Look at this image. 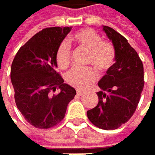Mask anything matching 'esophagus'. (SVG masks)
<instances>
[{"mask_svg": "<svg viewBox=\"0 0 155 155\" xmlns=\"http://www.w3.org/2000/svg\"><path fill=\"white\" fill-rule=\"evenodd\" d=\"M76 94H77V95H79V96H83V95L84 94V93L82 92V91H80V90H77Z\"/></svg>", "mask_w": 155, "mask_h": 155, "instance_id": "34e87169", "label": "esophagus"}]
</instances>
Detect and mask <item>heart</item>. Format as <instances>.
Here are the masks:
<instances>
[{"mask_svg": "<svg viewBox=\"0 0 155 155\" xmlns=\"http://www.w3.org/2000/svg\"><path fill=\"white\" fill-rule=\"evenodd\" d=\"M69 42L74 43L78 47L88 51L87 64L94 66L99 71H104L109 69L115 57L114 46L106 41H103L101 35L92 30L84 29L73 34ZM55 60L60 69H66L71 61L70 47L66 41H62L57 48ZM97 79V74L92 68L88 69H71L65 76L68 84L79 90L87 89Z\"/></svg>", "mask_w": 155, "mask_h": 155, "instance_id": "obj_1", "label": "heart"}]
</instances>
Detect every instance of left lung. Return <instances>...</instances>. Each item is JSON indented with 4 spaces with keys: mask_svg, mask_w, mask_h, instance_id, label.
<instances>
[{
    "mask_svg": "<svg viewBox=\"0 0 155 155\" xmlns=\"http://www.w3.org/2000/svg\"><path fill=\"white\" fill-rule=\"evenodd\" d=\"M115 51V62L99 81L98 104L87 111L90 122L104 130H114L128 122L139 104L144 85L143 65L126 38L104 26Z\"/></svg>",
    "mask_w": 155,
    "mask_h": 155,
    "instance_id": "left-lung-1",
    "label": "left lung"
}]
</instances>
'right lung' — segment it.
Masks as SVG:
<instances>
[{
  "label": "right lung",
  "mask_w": 155,
  "mask_h": 155,
  "mask_svg": "<svg viewBox=\"0 0 155 155\" xmlns=\"http://www.w3.org/2000/svg\"><path fill=\"white\" fill-rule=\"evenodd\" d=\"M71 27L45 28L33 35L16 53L11 68L17 108L39 129H49L64 118L76 91L56 71L58 46ZM56 89L60 93L52 95Z\"/></svg>",
  "instance_id": "obj_1"
}]
</instances>
